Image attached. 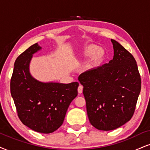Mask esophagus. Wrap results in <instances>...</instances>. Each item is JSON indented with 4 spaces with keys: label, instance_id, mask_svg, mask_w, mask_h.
I'll return each instance as SVG.
<instances>
[{
    "label": "esophagus",
    "instance_id": "1",
    "mask_svg": "<svg viewBox=\"0 0 150 150\" xmlns=\"http://www.w3.org/2000/svg\"><path fill=\"white\" fill-rule=\"evenodd\" d=\"M77 91H78L79 93H82V91H83V86H81V84H79L78 88H77Z\"/></svg>",
    "mask_w": 150,
    "mask_h": 150
}]
</instances>
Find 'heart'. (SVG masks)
Returning <instances> with one entry per match:
<instances>
[{
	"label": "heart",
	"instance_id": "b5f03b06",
	"mask_svg": "<svg viewBox=\"0 0 150 150\" xmlns=\"http://www.w3.org/2000/svg\"><path fill=\"white\" fill-rule=\"evenodd\" d=\"M105 56L106 52L103 48L90 44L84 46L79 51L77 58L78 60L83 61L85 59L91 57L86 66V69L91 71L98 68L105 60Z\"/></svg>",
	"mask_w": 150,
	"mask_h": 150
}]
</instances>
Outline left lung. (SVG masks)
I'll return each instance as SVG.
<instances>
[{"instance_id": "left-lung-1", "label": "left lung", "mask_w": 150, "mask_h": 150, "mask_svg": "<svg viewBox=\"0 0 150 150\" xmlns=\"http://www.w3.org/2000/svg\"><path fill=\"white\" fill-rule=\"evenodd\" d=\"M113 59L80 74L89 121L99 130L110 131L130 120L141 88L135 59L117 41L111 39Z\"/></svg>"}]
</instances>
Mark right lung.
I'll return each mask as SVG.
<instances>
[{"instance_id":"1","label":"right lung","mask_w":150,"mask_h":150,"mask_svg":"<svg viewBox=\"0 0 150 150\" xmlns=\"http://www.w3.org/2000/svg\"><path fill=\"white\" fill-rule=\"evenodd\" d=\"M35 43L17 57L10 91L23 124L35 132L50 134L60 127L70 104L77 96L79 83L43 82L30 72L33 54L41 50Z\"/></svg>"}]
</instances>
